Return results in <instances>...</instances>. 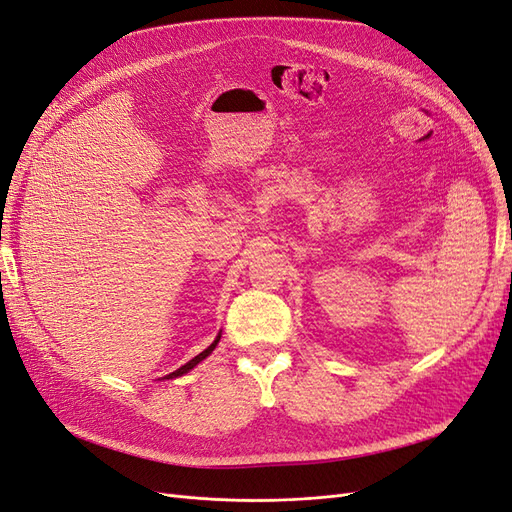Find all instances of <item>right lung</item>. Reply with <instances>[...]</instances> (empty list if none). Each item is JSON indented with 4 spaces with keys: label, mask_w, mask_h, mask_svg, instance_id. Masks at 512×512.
Masks as SVG:
<instances>
[{
    "label": "right lung",
    "mask_w": 512,
    "mask_h": 512,
    "mask_svg": "<svg viewBox=\"0 0 512 512\" xmlns=\"http://www.w3.org/2000/svg\"><path fill=\"white\" fill-rule=\"evenodd\" d=\"M220 337H222V335H218V337H215V342H213V344H211V346H209L207 350H203V352H200L198 356H194V359H192V361H188V363H185V365H181L179 369H175V371H173V374H168V376H164V378H166V380H170V378H177V376H183V374H188V371H190L192 367H196V365H198L200 361H203V359H207V356H209V354L213 352V348H215V346H218V342H220Z\"/></svg>",
    "instance_id": "right-lung-1"
}]
</instances>
